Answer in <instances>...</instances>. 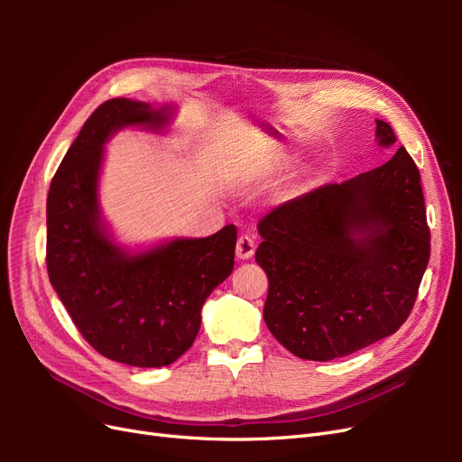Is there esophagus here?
I'll return each mask as SVG.
<instances>
[{"label": "esophagus", "instance_id": "34e87169", "mask_svg": "<svg viewBox=\"0 0 462 462\" xmlns=\"http://www.w3.org/2000/svg\"><path fill=\"white\" fill-rule=\"evenodd\" d=\"M254 250H256L254 241L250 239L248 235H241V236H239V241H236V248H235V254H236V258H241V260L253 258V256H254Z\"/></svg>", "mask_w": 462, "mask_h": 462}]
</instances>
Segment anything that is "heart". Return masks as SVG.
<instances>
[{
    "instance_id": "b5f03b06",
    "label": "heart",
    "mask_w": 462,
    "mask_h": 462,
    "mask_svg": "<svg viewBox=\"0 0 462 462\" xmlns=\"http://www.w3.org/2000/svg\"><path fill=\"white\" fill-rule=\"evenodd\" d=\"M285 162H287L285 153L273 150L270 153H265V158L260 162V170L262 171H273V170H277V167H282Z\"/></svg>"
}]
</instances>
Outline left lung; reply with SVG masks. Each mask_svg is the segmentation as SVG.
<instances>
[{
  "mask_svg": "<svg viewBox=\"0 0 462 462\" xmlns=\"http://www.w3.org/2000/svg\"><path fill=\"white\" fill-rule=\"evenodd\" d=\"M377 144L397 143L377 119ZM256 262L270 279L265 326L287 351L328 362L407 321L430 260L420 171L401 146L345 183L273 208L258 223Z\"/></svg>",
  "mask_w": 462,
  "mask_h": 462,
  "instance_id": "obj_1",
  "label": "left lung"
}]
</instances>
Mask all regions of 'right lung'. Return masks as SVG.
<instances>
[{
	"mask_svg": "<svg viewBox=\"0 0 462 462\" xmlns=\"http://www.w3.org/2000/svg\"><path fill=\"white\" fill-rule=\"evenodd\" d=\"M170 109L111 97L94 109L67 150L48 192L46 265L82 337L102 356L160 368L192 346L200 310L235 265L236 227L177 239L141 254L111 243L97 209V175L111 133L162 129Z\"/></svg>",
	"mask_w": 462,
	"mask_h": 462,
	"instance_id": "1",
	"label": "right lung"
}]
</instances>
